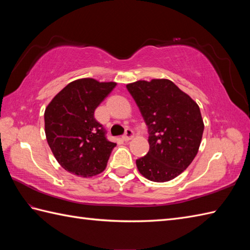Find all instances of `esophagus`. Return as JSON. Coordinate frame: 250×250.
Instances as JSON below:
<instances>
[{
    "instance_id": "1",
    "label": "esophagus",
    "mask_w": 250,
    "mask_h": 250,
    "mask_svg": "<svg viewBox=\"0 0 250 250\" xmlns=\"http://www.w3.org/2000/svg\"><path fill=\"white\" fill-rule=\"evenodd\" d=\"M132 137H133V131H132L131 129H125V134L122 135V140L129 141L132 139Z\"/></svg>"
}]
</instances>
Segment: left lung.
I'll list each match as a JSON object with an SVG mask.
<instances>
[{
  "instance_id": "8db88e82",
  "label": "left lung",
  "mask_w": 250,
  "mask_h": 250,
  "mask_svg": "<svg viewBox=\"0 0 250 250\" xmlns=\"http://www.w3.org/2000/svg\"><path fill=\"white\" fill-rule=\"evenodd\" d=\"M148 128L149 151L136 160L147 179L164 183L182 174L198 153L204 124L198 104L168 79L126 84Z\"/></svg>"
}]
</instances>
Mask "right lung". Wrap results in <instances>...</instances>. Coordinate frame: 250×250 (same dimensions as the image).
<instances>
[{
	"label": "right lung",
	"mask_w": 250,
	"mask_h": 250,
	"mask_svg": "<svg viewBox=\"0 0 250 250\" xmlns=\"http://www.w3.org/2000/svg\"><path fill=\"white\" fill-rule=\"evenodd\" d=\"M116 83L92 78L72 82L52 99L45 110V133L60 166L74 175L90 177L102 173L115 143L94 118V110L113 91Z\"/></svg>",
	"instance_id": "add662e5"
}]
</instances>
